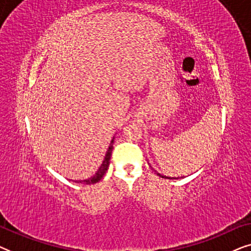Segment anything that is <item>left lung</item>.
<instances>
[{
    "label": "left lung",
    "instance_id": "left-lung-1",
    "mask_svg": "<svg viewBox=\"0 0 251 251\" xmlns=\"http://www.w3.org/2000/svg\"><path fill=\"white\" fill-rule=\"evenodd\" d=\"M157 175H159V176H160V177H162V178H169V177H166V176H162V175H160V174H157ZM171 179H173V178H171Z\"/></svg>",
    "mask_w": 251,
    "mask_h": 251
}]
</instances>
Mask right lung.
<instances>
[{"label": "right lung", "instance_id": "right-lung-1", "mask_svg": "<svg viewBox=\"0 0 251 251\" xmlns=\"http://www.w3.org/2000/svg\"><path fill=\"white\" fill-rule=\"evenodd\" d=\"M113 143H114V138L112 139L111 145H109V147H108L107 153H106L105 159H104V161H102L101 166L99 167L98 171L94 175V176L90 177V178H88V179H84V180H73V181H75V183H83V184H87V185H91V184H96V183H98V181L100 180L102 177H104V175L106 174V171H107V169H108V166H109V160H111V155H112Z\"/></svg>", "mask_w": 251, "mask_h": 251}]
</instances>
